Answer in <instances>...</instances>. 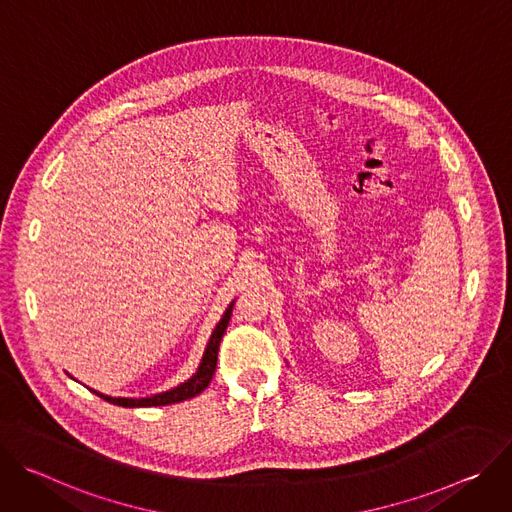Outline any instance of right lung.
I'll return each instance as SVG.
<instances>
[{"mask_svg":"<svg viewBox=\"0 0 512 512\" xmlns=\"http://www.w3.org/2000/svg\"><path fill=\"white\" fill-rule=\"evenodd\" d=\"M233 306H235V300L229 304L227 312L223 314V318L218 320L216 328L212 330L210 334V340L204 348V354L200 358V364L196 373L180 383L178 387L170 389V391H164V393H158V395H152V397H141V399H131V397H111V395H103L95 389H91L95 395H99L101 399H105L107 403H113V405H119V407H158V405H172V403H180V401H186V399H192L196 395H200L208 383L212 381V375L216 371V360H218V344H221L223 340V334L227 332V326L231 322V316H233Z\"/></svg>","mask_w":512,"mask_h":512,"instance_id":"right-lung-1","label":"right lung"}]
</instances>
